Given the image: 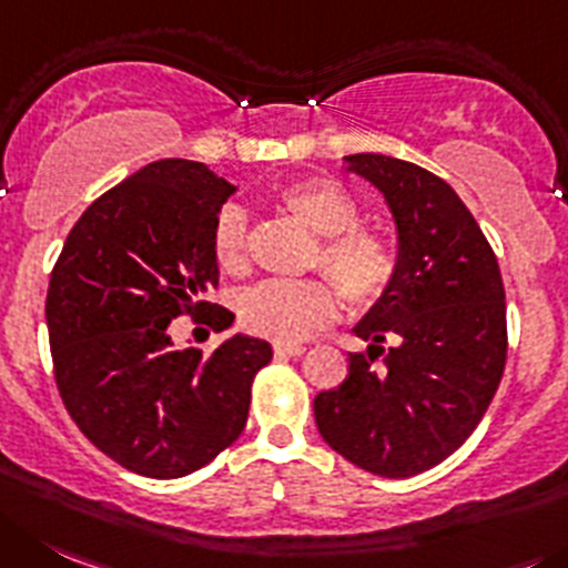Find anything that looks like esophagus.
I'll return each mask as SVG.
<instances>
[{"instance_id":"34e87169","label":"esophagus","mask_w":568,"mask_h":568,"mask_svg":"<svg viewBox=\"0 0 568 568\" xmlns=\"http://www.w3.org/2000/svg\"><path fill=\"white\" fill-rule=\"evenodd\" d=\"M274 353L283 358H294V356H302L305 353V344L300 342H277L274 344Z\"/></svg>"}]
</instances>
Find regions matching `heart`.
<instances>
[{"instance_id":"b5f03b06","label":"heart","mask_w":568,"mask_h":568,"mask_svg":"<svg viewBox=\"0 0 568 568\" xmlns=\"http://www.w3.org/2000/svg\"><path fill=\"white\" fill-rule=\"evenodd\" d=\"M280 206L316 237L311 268H320L353 305H373L389 294L400 272V252L386 232L358 224L362 206L333 179H305L280 190ZM212 257L226 274L248 268V221L226 204L212 224ZM336 291L325 280L260 283L243 291L237 316L246 331L274 342H302L336 316Z\"/></svg>"}]
</instances>
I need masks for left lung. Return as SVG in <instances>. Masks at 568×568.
<instances>
[{
	"label": "left lung",
	"mask_w": 568,
	"mask_h": 568,
	"mask_svg": "<svg viewBox=\"0 0 568 568\" xmlns=\"http://www.w3.org/2000/svg\"><path fill=\"white\" fill-rule=\"evenodd\" d=\"M381 190L400 272L353 331L347 378L320 392L314 415L333 452L386 479L423 474L474 434L507 362L499 260L452 184L381 153L344 156Z\"/></svg>",
	"instance_id": "1"
}]
</instances>
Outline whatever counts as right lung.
Returning <instances> with one entry per match:
<instances>
[{
  "mask_svg": "<svg viewBox=\"0 0 568 568\" xmlns=\"http://www.w3.org/2000/svg\"><path fill=\"white\" fill-rule=\"evenodd\" d=\"M235 184L201 162L159 159L100 195L69 232L47 291L55 384L105 457L151 479L204 468L241 437L272 344L235 333L204 356L176 347L190 314L215 333L235 314L219 285L212 224Z\"/></svg>",
  "mask_w": 568,
  "mask_h": 568,
  "instance_id": "right-lung-1",
  "label": "right lung"
}]
</instances>
